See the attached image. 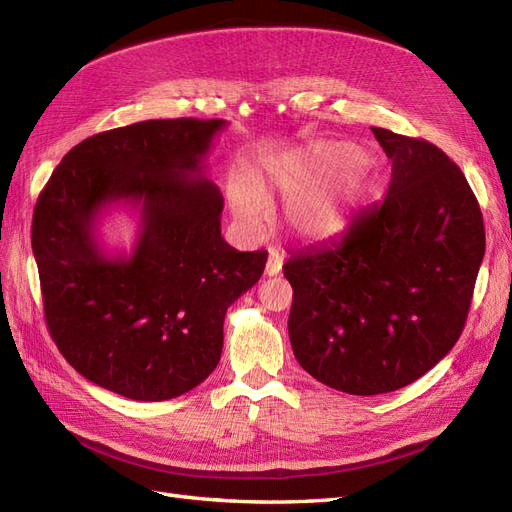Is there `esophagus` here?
I'll return each instance as SVG.
<instances>
[{"label":"esophagus","instance_id":"1","mask_svg":"<svg viewBox=\"0 0 512 512\" xmlns=\"http://www.w3.org/2000/svg\"><path fill=\"white\" fill-rule=\"evenodd\" d=\"M282 271V256L277 252H271L269 254V260H267V267H265V275L267 277H273Z\"/></svg>","mask_w":512,"mask_h":512}]
</instances>
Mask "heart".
<instances>
[{
    "mask_svg": "<svg viewBox=\"0 0 512 512\" xmlns=\"http://www.w3.org/2000/svg\"><path fill=\"white\" fill-rule=\"evenodd\" d=\"M371 185L365 151L348 141H318L265 162L256 179L241 175L228 185L237 224L256 235L267 222L265 198L288 200L284 226L299 241H324L348 224Z\"/></svg>",
    "mask_w": 512,
    "mask_h": 512,
    "instance_id": "b5f03b06",
    "label": "heart"
}]
</instances>
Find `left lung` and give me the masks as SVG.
Masks as SVG:
<instances>
[{
	"label": "left lung",
	"instance_id": "1",
	"mask_svg": "<svg viewBox=\"0 0 512 512\" xmlns=\"http://www.w3.org/2000/svg\"><path fill=\"white\" fill-rule=\"evenodd\" d=\"M371 130L393 162L386 196L284 265L294 356L350 395L404 389L444 359L485 256L483 213L459 166L423 138Z\"/></svg>",
	"mask_w": 512,
	"mask_h": 512
}]
</instances>
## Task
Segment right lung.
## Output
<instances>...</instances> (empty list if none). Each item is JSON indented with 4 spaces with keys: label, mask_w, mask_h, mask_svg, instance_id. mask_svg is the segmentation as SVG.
Wrapping results in <instances>:
<instances>
[{
    "label": "right lung",
    "mask_w": 512,
    "mask_h": 512,
    "mask_svg": "<svg viewBox=\"0 0 512 512\" xmlns=\"http://www.w3.org/2000/svg\"><path fill=\"white\" fill-rule=\"evenodd\" d=\"M224 119H149L70 149L38 196L32 250L46 327L64 359L136 401L192 391L218 367L224 316L265 271L220 230L224 198L203 160ZM142 211L130 257L97 245L108 204Z\"/></svg>",
    "instance_id": "1"
}]
</instances>
